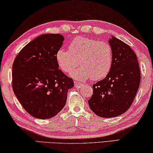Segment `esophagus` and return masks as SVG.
<instances>
[{"label": "esophagus", "mask_w": 153, "mask_h": 153, "mask_svg": "<svg viewBox=\"0 0 153 153\" xmlns=\"http://www.w3.org/2000/svg\"><path fill=\"white\" fill-rule=\"evenodd\" d=\"M82 85V82H79V81H74V86L77 87V88H80Z\"/></svg>", "instance_id": "34e87169"}]
</instances>
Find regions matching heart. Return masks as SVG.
I'll return each mask as SVG.
<instances>
[{
	"instance_id": "heart-1",
	"label": "heart",
	"mask_w": 153,
	"mask_h": 153,
	"mask_svg": "<svg viewBox=\"0 0 153 153\" xmlns=\"http://www.w3.org/2000/svg\"><path fill=\"white\" fill-rule=\"evenodd\" d=\"M68 48V50H57L56 58L60 70L65 73L71 72L79 63L81 64V67L71 74L73 78L80 81L90 78L98 81L105 78L111 71L113 51L108 42L79 36L70 42Z\"/></svg>"
}]
</instances>
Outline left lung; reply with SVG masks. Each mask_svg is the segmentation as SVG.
I'll return each instance as SVG.
<instances>
[{
  "instance_id": "1",
  "label": "left lung",
  "mask_w": 153,
  "mask_h": 153,
  "mask_svg": "<svg viewBox=\"0 0 153 153\" xmlns=\"http://www.w3.org/2000/svg\"><path fill=\"white\" fill-rule=\"evenodd\" d=\"M113 51L111 70L105 79L93 85V95L88 100L90 109L97 116L112 118L129 108L140 83L138 60L126 42L112 36Z\"/></svg>"
}]
</instances>
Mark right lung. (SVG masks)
Masks as SVG:
<instances>
[{
	"label": "right lung",
	"mask_w": 153,
	"mask_h": 153,
	"mask_svg": "<svg viewBox=\"0 0 153 153\" xmlns=\"http://www.w3.org/2000/svg\"><path fill=\"white\" fill-rule=\"evenodd\" d=\"M59 34L40 35L17 54L12 68V87L25 111L36 119L53 117L66 104L73 80L58 69L56 55L63 45Z\"/></svg>",
	"instance_id": "add662e5"
}]
</instances>
